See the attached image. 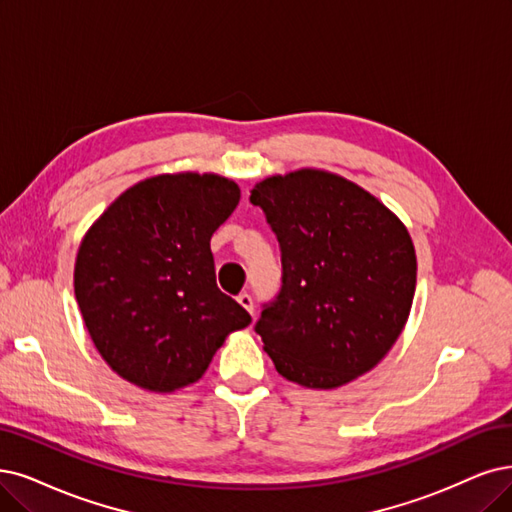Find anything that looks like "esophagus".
<instances>
[{
	"mask_svg": "<svg viewBox=\"0 0 512 512\" xmlns=\"http://www.w3.org/2000/svg\"><path fill=\"white\" fill-rule=\"evenodd\" d=\"M238 304H240L246 312L253 314V297H251L249 293H240V295H238Z\"/></svg>",
	"mask_w": 512,
	"mask_h": 512,
	"instance_id": "esophagus-1",
	"label": "esophagus"
}]
</instances>
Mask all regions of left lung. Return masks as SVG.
<instances>
[{
	"mask_svg": "<svg viewBox=\"0 0 512 512\" xmlns=\"http://www.w3.org/2000/svg\"><path fill=\"white\" fill-rule=\"evenodd\" d=\"M251 202L282 255V289L255 325L276 371L316 390L371 371L413 304L418 261L403 221L361 185L318 168L259 181Z\"/></svg>",
	"mask_w": 512,
	"mask_h": 512,
	"instance_id": "obj_1",
	"label": "left lung"
}]
</instances>
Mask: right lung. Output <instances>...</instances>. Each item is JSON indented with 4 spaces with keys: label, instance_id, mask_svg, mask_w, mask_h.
I'll return each mask as SVG.
<instances>
[{
    "label": "right lung",
    "instance_id": "right-lung-1",
    "mask_svg": "<svg viewBox=\"0 0 512 512\" xmlns=\"http://www.w3.org/2000/svg\"><path fill=\"white\" fill-rule=\"evenodd\" d=\"M240 202L215 173L158 175L128 187L90 225L73 289L94 348L126 382L175 392L198 382L251 316L219 291L211 236Z\"/></svg>",
    "mask_w": 512,
    "mask_h": 512
}]
</instances>
